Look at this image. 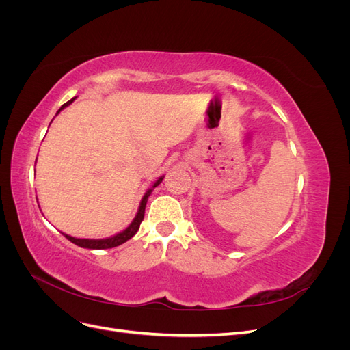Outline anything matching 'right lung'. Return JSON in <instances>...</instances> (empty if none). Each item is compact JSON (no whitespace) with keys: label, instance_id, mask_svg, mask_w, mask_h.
<instances>
[{"label":"right lung","instance_id":"1","mask_svg":"<svg viewBox=\"0 0 350 350\" xmlns=\"http://www.w3.org/2000/svg\"><path fill=\"white\" fill-rule=\"evenodd\" d=\"M74 99H76V98H72L71 100H68L67 103L62 105V107L58 109L57 113H59L66 107H68V105H70ZM162 179H163V176L159 178L157 181L153 184V187L147 189L146 194L143 196V198H142V201H140L139 211H137V215H135L134 220L129 225V228H125L122 232H120V234H116V235H113V237H111V238H105V239H84V238L81 239V238L70 237V235H67V234H62V235H66V238H67L68 241H71L72 243H76V245H79V247H81V248H89V250H107V248H113V247L121 245V243L126 242V241H129L130 238H133V237L137 234V230H139L140 224H142L143 219H144V210H146V204H147V198H149V196L152 194L153 188H156L159 184L162 183Z\"/></svg>","mask_w":350,"mask_h":350}]
</instances>
